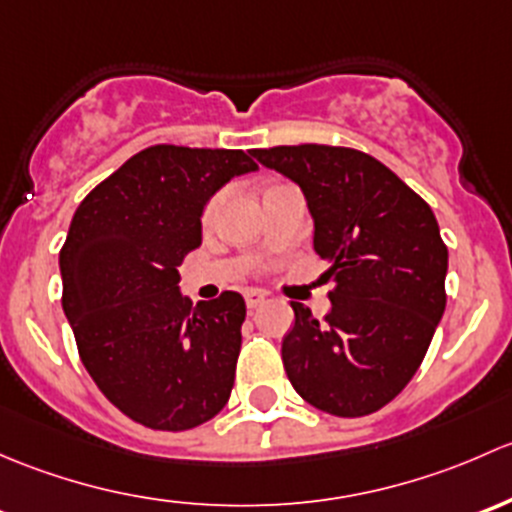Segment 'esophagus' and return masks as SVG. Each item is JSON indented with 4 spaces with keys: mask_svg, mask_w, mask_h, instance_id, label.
Instances as JSON below:
<instances>
[{
    "mask_svg": "<svg viewBox=\"0 0 512 512\" xmlns=\"http://www.w3.org/2000/svg\"><path fill=\"white\" fill-rule=\"evenodd\" d=\"M263 303H266V295H263V293H258V291L246 293V308H249V310L261 308Z\"/></svg>",
    "mask_w": 512,
    "mask_h": 512,
    "instance_id": "1",
    "label": "esophagus"
}]
</instances>
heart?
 Returning <instances> with one entry per match:
<instances>
[{
	"label": "heart",
	"instance_id": "b5f03b06",
	"mask_svg": "<svg viewBox=\"0 0 512 512\" xmlns=\"http://www.w3.org/2000/svg\"><path fill=\"white\" fill-rule=\"evenodd\" d=\"M209 212H212V207H207V212H204V219H207V217H209Z\"/></svg>",
	"mask_w": 512,
	"mask_h": 512
}]
</instances>
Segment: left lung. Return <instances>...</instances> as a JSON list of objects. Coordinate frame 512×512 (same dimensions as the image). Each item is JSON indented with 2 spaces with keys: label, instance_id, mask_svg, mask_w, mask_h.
Instances as JSON below:
<instances>
[{
  "label": "left lung",
  "instance_id": "left-lung-1",
  "mask_svg": "<svg viewBox=\"0 0 512 512\" xmlns=\"http://www.w3.org/2000/svg\"><path fill=\"white\" fill-rule=\"evenodd\" d=\"M303 189L315 254L333 278L325 320L291 303L281 347L293 389L320 412L367 416L392 402L424 360L446 308L449 249L429 204L372 155L333 145L254 150Z\"/></svg>",
  "mask_w": 512,
  "mask_h": 512
}]
</instances>
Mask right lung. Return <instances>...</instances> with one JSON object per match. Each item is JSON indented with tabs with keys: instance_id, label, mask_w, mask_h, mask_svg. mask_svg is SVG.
Here are the masks:
<instances>
[{
	"instance_id": "right-lung-1",
	"label": "right lung",
	"mask_w": 512,
	"mask_h": 512,
	"mask_svg": "<svg viewBox=\"0 0 512 512\" xmlns=\"http://www.w3.org/2000/svg\"><path fill=\"white\" fill-rule=\"evenodd\" d=\"M258 165L244 150L152 145L78 204L61 246V305L100 392L147 429L187 431L229 402L244 298L192 308L177 266L202 244V209Z\"/></svg>"
}]
</instances>
